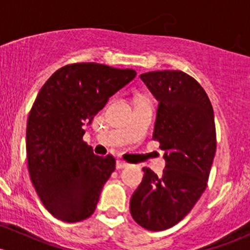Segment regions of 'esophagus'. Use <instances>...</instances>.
<instances>
[{
	"instance_id": "obj_1",
	"label": "esophagus",
	"mask_w": 250,
	"mask_h": 250,
	"mask_svg": "<svg viewBox=\"0 0 250 250\" xmlns=\"http://www.w3.org/2000/svg\"><path fill=\"white\" fill-rule=\"evenodd\" d=\"M127 166H128V163L122 161V160H117L116 161V169H122V168L127 167Z\"/></svg>"
}]
</instances>
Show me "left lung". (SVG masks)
<instances>
[{"instance_id": "1", "label": "left lung", "mask_w": 250, "mask_h": 250, "mask_svg": "<svg viewBox=\"0 0 250 250\" xmlns=\"http://www.w3.org/2000/svg\"><path fill=\"white\" fill-rule=\"evenodd\" d=\"M140 77L159 102L153 140L165 150L166 168L161 176L143 168L130 214L143 228L159 231L179 223L207 188L216 151L214 110L205 89L183 71Z\"/></svg>"}]
</instances>
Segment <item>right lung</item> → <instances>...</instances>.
Listing matches in <instances>:
<instances>
[{"label": "right lung", "mask_w": 250, "mask_h": 250, "mask_svg": "<svg viewBox=\"0 0 250 250\" xmlns=\"http://www.w3.org/2000/svg\"><path fill=\"white\" fill-rule=\"evenodd\" d=\"M136 71L100 63L60 68L37 94L27 122V159L31 182L56 219L79 222L95 211L115 159L97 156L82 140L83 125Z\"/></svg>", "instance_id": "add662e5"}]
</instances>
